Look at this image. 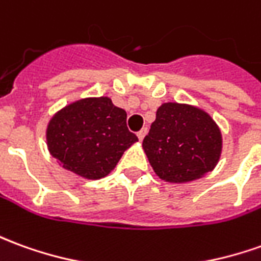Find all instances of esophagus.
<instances>
[{
  "label": "esophagus",
  "mask_w": 261,
  "mask_h": 261,
  "mask_svg": "<svg viewBox=\"0 0 261 261\" xmlns=\"http://www.w3.org/2000/svg\"><path fill=\"white\" fill-rule=\"evenodd\" d=\"M147 127H144V128H141V130L138 131V133H137V137H138V140H140V141H143L144 140V137H145V134H147Z\"/></svg>",
  "instance_id": "obj_1"
}]
</instances>
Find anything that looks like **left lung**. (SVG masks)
<instances>
[{
  "label": "left lung",
  "mask_w": 261,
  "mask_h": 261,
  "mask_svg": "<svg viewBox=\"0 0 261 261\" xmlns=\"http://www.w3.org/2000/svg\"><path fill=\"white\" fill-rule=\"evenodd\" d=\"M143 147L161 179L181 184L198 179L216 167L222 136L211 116L200 109L164 103Z\"/></svg>",
  "instance_id": "left-lung-1"
}]
</instances>
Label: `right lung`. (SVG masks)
<instances>
[{
    "instance_id": "1",
    "label": "right lung",
    "mask_w": 261,
    "mask_h": 261,
    "mask_svg": "<svg viewBox=\"0 0 261 261\" xmlns=\"http://www.w3.org/2000/svg\"><path fill=\"white\" fill-rule=\"evenodd\" d=\"M49 152L63 168L87 179H100L138 141L127 127V113L109 97L74 101L56 113L46 130Z\"/></svg>"
}]
</instances>
